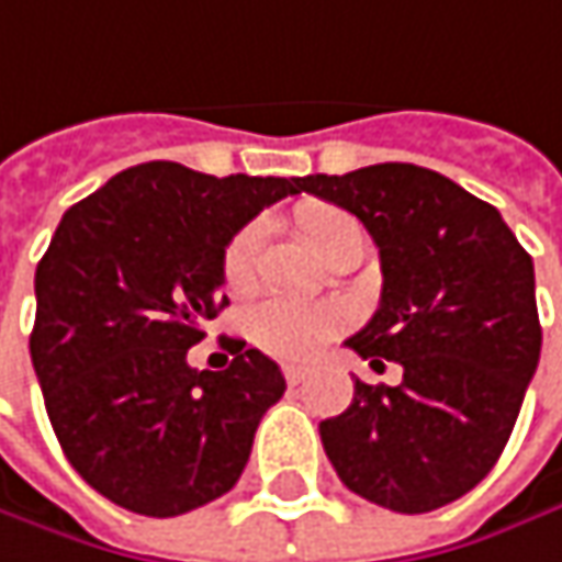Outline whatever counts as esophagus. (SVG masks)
<instances>
[{"label": "esophagus", "mask_w": 562, "mask_h": 562, "mask_svg": "<svg viewBox=\"0 0 562 562\" xmlns=\"http://www.w3.org/2000/svg\"><path fill=\"white\" fill-rule=\"evenodd\" d=\"M282 376H285V383L289 385H299L305 376H308V370H305V367H292V363H289V367H282Z\"/></svg>", "instance_id": "esophagus-1"}]
</instances>
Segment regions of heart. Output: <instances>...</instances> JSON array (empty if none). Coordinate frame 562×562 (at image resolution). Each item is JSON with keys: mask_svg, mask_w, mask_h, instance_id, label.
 I'll return each mask as SVG.
<instances>
[{"mask_svg": "<svg viewBox=\"0 0 562 562\" xmlns=\"http://www.w3.org/2000/svg\"><path fill=\"white\" fill-rule=\"evenodd\" d=\"M295 231L305 237V244L328 260L344 244L363 240L360 222L328 202L305 199L292 209ZM257 250H260V228L247 225L240 228L225 247L222 257V277L231 292H247L254 285L257 270ZM347 325V312L340 305H302V302H285L273 299L254 308L250 315V337L282 360H308L315 357L334 334Z\"/></svg>", "mask_w": 562, "mask_h": 562, "instance_id": "1", "label": "heart"}]
</instances>
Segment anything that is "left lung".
<instances>
[{
    "label": "left lung",
    "instance_id": "obj_1",
    "mask_svg": "<svg viewBox=\"0 0 562 562\" xmlns=\"http://www.w3.org/2000/svg\"><path fill=\"white\" fill-rule=\"evenodd\" d=\"M302 189L347 209L380 247L383 295L347 347L398 385L353 383L318 425L340 483L402 515L480 485L502 457L540 360L535 263L502 215L453 179L376 164Z\"/></svg>",
    "mask_w": 562,
    "mask_h": 562
}]
</instances>
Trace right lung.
I'll list each match as a JSON object with an SVG mask.
<instances>
[{"label":"right lung","mask_w":562,"mask_h":562,"mask_svg":"<svg viewBox=\"0 0 562 562\" xmlns=\"http://www.w3.org/2000/svg\"><path fill=\"white\" fill-rule=\"evenodd\" d=\"M302 192L299 177H209L150 160L86 195L34 273L31 363L79 476L109 502L173 518L240 480L280 367L237 344L228 370L186 353L228 299L222 257L254 215Z\"/></svg>","instance_id":"add662e5"}]
</instances>
